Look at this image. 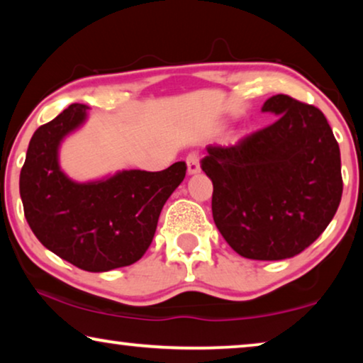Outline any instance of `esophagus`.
Segmentation results:
<instances>
[{"label": "esophagus", "mask_w": 363, "mask_h": 363, "mask_svg": "<svg viewBox=\"0 0 363 363\" xmlns=\"http://www.w3.org/2000/svg\"><path fill=\"white\" fill-rule=\"evenodd\" d=\"M186 164H187V172H189V174H197V172L200 171L199 153H196V151L189 153L187 158H186Z\"/></svg>", "instance_id": "obj_1"}]
</instances>
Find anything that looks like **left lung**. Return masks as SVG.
I'll use <instances>...</instances> for the list:
<instances>
[{
    "label": "left lung",
    "instance_id": "left-lung-1",
    "mask_svg": "<svg viewBox=\"0 0 363 363\" xmlns=\"http://www.w3.org/2000/svg\"><path fill=\"white\" fill-rule=\"evenodd\" d=\"M275 122L230 147L208 145L216 228L242 257L280 261L318 240L342 197L340 151L318 107L286 94L262 107Z\"/></svg>",
    "mask_w": 363,
    "mask_h": 363
}]
</instances>
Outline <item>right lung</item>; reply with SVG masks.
Returning <instances> with one entry per match:
<instances>
[{
    "label": "right lung",
    "instance_id": "right-lung-1",
    "mask_svg": "<svg viewBox=\"0 0 363 363\" xmlns=\"http://www.w3.org/2000/svg\"><path fill=\"white\" fill-rule=\"evenodd\" d=\"M86 118L72 104L32 135L19 177L30 230L43 246L88 272L137 262L153 241L163 205L182 182L184 161L164 171H122L107 181L78 184L60 171L58 145Z\"/></svg>",
    "mask_w": 363,
    "mask_h": 363
}]
</instances>
